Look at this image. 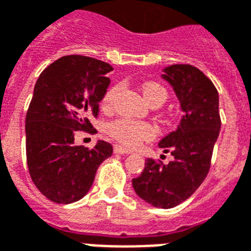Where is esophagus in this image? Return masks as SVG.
Listing matches in <instances>:
<instances>
[{
    "mask_svg": "<svg viewBox=\"0 0 251 251\" xmlns=\"http://www.w3.org/2000/svg\"><path fill=\"white\" fill-rule=\"evenodd\" d=\"M114 153L116 154H130V150L122 148V146H120V145H116V146H114Z\"/></svg>",
    "mask_w": 251,
    "mask_h": 251,
    "instance_id": "34e87169",
    "label": "esophagus"
}]
</instances>
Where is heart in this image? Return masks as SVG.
I'll use <instances>...</instances> for the list:
<instances>
[{"label": "heart", "instance_id": "heart-1", "mask_svg": "<svg viewBox=\"0 0 251 251\" xmlns=\"http://www.w3.org/2000/svg\"><path fill=\"white\" fill-rule=\"evenodd\" d=\"M120 90V85H113L107 89L102 98V106L110 107ZM146 101L151 106H161L168 100V90L158 82H146L142 86ZM107 133L126 148H135L142 141L150 140L154 135V127L149 122L130 118H117L107 125Z\"/></svg>", "mask_w": 251, "mask_h": 251}]
</instances>
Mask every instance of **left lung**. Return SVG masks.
Returning a JSON list of instances; mask_svg holds the SVG:
<instances>
[{
	"label": "left lung",
	"instance_id": "1",
	"mask_svg": "<svg viewBox=\"0 0 251 251\" xmlns=\"http://www.w3.org/2000/svg\"><path fill=\"white\" fill-rule=\"evenodd\" d=\"M163 72L162 78L173 86L183 111L177 129L159 141L173 161L165 165L148 158L144 172L133 178V187L150 205L170 209L186 201L207 176L221 117L218 92L200 69L172 65Z\"/></svg>",
	"mask_w": 251,
	"mask_h": 251
}]
</instances>
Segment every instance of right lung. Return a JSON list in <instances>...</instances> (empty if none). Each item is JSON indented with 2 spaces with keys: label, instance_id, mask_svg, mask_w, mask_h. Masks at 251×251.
Masks as SVG:
<instances>
[{
  "label": "right lung",
  "instance_id": "right-lung-1",
  "mask_svg": "<svg viewBox=\"0 0 251 251\" xmlns=\"http://www.w3.org/2000/svg\"><path fill=\"white\" fill-rule=\"evenodd\" d=\"M111 70L100 59L65 55L37 79L26 113V162L33 183L55 203L81 200L113 154L106 141L92 149L74 145L75 131L96 133L89 118L98 117Z\"/></svg>",
  "mask_w": 251,
  "mask_h": 251
}]
</instances>
